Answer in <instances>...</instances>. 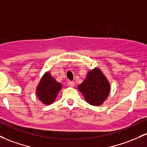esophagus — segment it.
I'll use <instances>...</instances> for the list:
<instances>
[{"label":"esophagus","mask_w":147,"mask_h":147,"mask_svg":"<svg viewBox=\"0 0 147 147\" xmlns=\"http://www.w3.org/2000/svg\"><path fill=\"white\" fill-rule=\"evenodd\" d=\"M68 84L70 85V86L73 87V86L75 85V82H74L73 81H69V82H68Z\"/></svg>","instance_id":"esophagus-1"}]
</instances>
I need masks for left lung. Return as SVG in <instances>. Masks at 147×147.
<instances>
[{
  "label": "left lung",
  "instance_id": "1",
  "mask_svg": "<svg viewBox=\"0 0 147 147\" xmlns=\"http://www.w3.org/2000/svg\"><path fill=\"white\" fill-rule=\"evenodd\" d=\"M77 88L86 102L93 106L101 105L110 93L109 82L99 67L90 70Z\"/></svg>",
  "mask_w": 147,
  "mask_h": 147
}]
</instances>
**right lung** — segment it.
<instances>
[{
	"mask_svg": "<svg viewBox=\"0 0 147 147\" xmlns=\"http://www.w3.org/2000/svg\"><path fill=\"white\" fill-rule=\"evenodd\" d=\"M61 88L62 84L56 82L48 71L42 77L37 86L36 93L39 100L43 104L49 105L55 101Z\"/></svg>",
	"mask_w": 147,
	"mask_h": 147,
	"instance_id": "add662e5",
	"label": "right lung"
}]
</instances>
